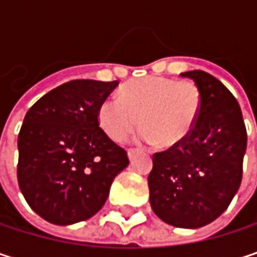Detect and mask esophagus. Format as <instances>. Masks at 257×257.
<instances>
[{
    "label": "esophagus",
    "mask_w": 257,
    "mask_h": 257,
    "mask_svg": "<svg viewBox=\"0 0 257 257\" xmlns=\"http://www.w3.org/2000/svg\"><path fill=\"white\" fill-rule=\"evenodd\" d=\"M137 152H138L137 149H129V150H128V158H129V159H132V158H134V156L137 155Z\"/></svg>",
    "instance_id": "34e87169"
}]
</instances>
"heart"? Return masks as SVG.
Segmentation results:
<instances>
[{"instance_id": "obj_1", "label": "heart", "mask_w": 257, "mask_h": 257, "mask_svg": "<svg viewBox=\"0 0 257 257\" xmlns=\"http://www.w3.org/2000/svg\"><path fill=\"white\" fill-rule=\"evenodd\" d=\"M201 92L192 81L147 76L131 80L98 108V122L113 141H123L138 126L141 138L161 149L181 144L193 131L201 113Z\"/></svg>"}]
</instances>
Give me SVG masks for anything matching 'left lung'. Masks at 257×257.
<instances>
[{"label":"left lung","mask_w":257,"mask_h":257,"mask_svg":"<svg viewBox=\"0 0 257 257\" xmlns=\"http://www.w3.org/2000/svg\"><path fill=\"white\" fill-rule=\"evenodd\" d=\"M181 77L201 92V113L179 146L153 155L150 205L165 223L196 229L216 220L231 204L242 179L247 132L239 104L211 74L193 70Z\"/></svg>","instance_id":"1"}]
</instances>
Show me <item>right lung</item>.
Instances as JSON below:
<instances>
[{"instance_id":"1","label":"right lung","mask_w":257,"mask_h":257,"mask_svg":"<svg viewBox=\"0 0 257 257\" xmlns=\"http://www.w3.org/2000/svg\"><path fill=\"white\" fill-rule=\"evenodd\" d=\"M119 81L73 80L41 96L19 132L18 181L29 207L53 225L95 216L126 152L99 128L98 108Z\"/></svg>"}]
</instances>
